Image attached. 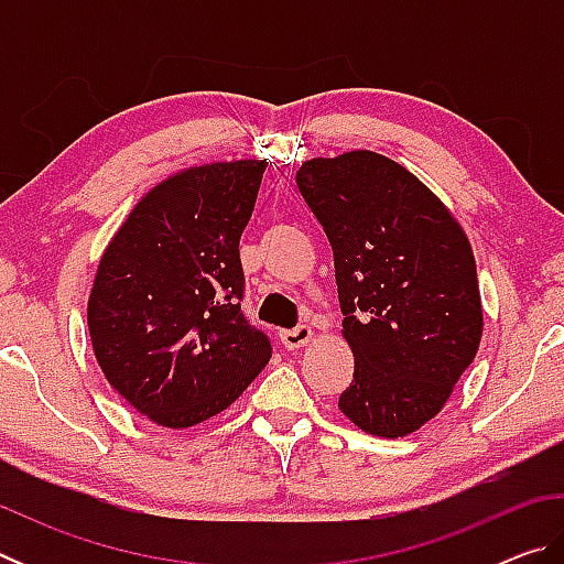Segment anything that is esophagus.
I'll return each instance as SVG.
<instances>
[{"instance_id":"34e87169","label":"esophagus","mask_w":564,"mask_h":564,"mask_svg":"<svg viewBox=\"0 0 564 564\" xmlns=\"http://www.w3.org/2000/svg\"><path fill=\"white\" fill-rule=\"evenodd\" d=\"M313 338V330L308 326H299V328H291V330H281V343L289 350H299L303 346H308Z\"/></svg>"}]
</instances>
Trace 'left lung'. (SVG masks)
<instances>
[{
	"mask_svg": "<svg viewBox=\"0 0 564 564\" xmlns=\"http://www.w3.org/2000/svg\"><path fill=\"white\" fill-rule=\"evenodd\" d=\"M295 184L330 241L356 358L340 413L390 441L415 433L480 348L473 246L423 181L376 151L303 161Z\"/></svg>",
	"mask_w": 564,
	"mask_h": 564,
	"instance_id": "obj_1",
	"label": "left lung"
}]
</instances>
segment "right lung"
Listing matches in <instances>:
<instances>
[{
  "instance_id": "obj_1",
  "label": "right lung",
  "mask_w": 564,
  "mask_h": 564,
  "mask_svg": "<svg viewBox=\"0 0 564 564\" xmlns=\"http://www.w3.org/2000/svg\"><path fill=\"white\" fill-rule=\"evenodd\" d=\"M269 161L191 166L156 184L104 248L87 303L101 373L164 427L226 410L271 360L241 313L238 241Z\"/></svg>"
}]
</instances>
